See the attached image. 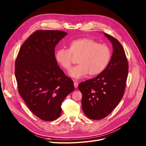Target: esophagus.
<instances>
[{
    "instance_id": "esophagus-1",
    "label": "esophagus",
    "mask_w": 146,
    "mask_h": 146,
    "mask_svg": "<svg viewBox=\"0 0 146 146\" xmlns=\"http://www.w3.org/2000/svg\"><path fill=\"white\" fill-rule=\"evenodd\" d=\"M73 81H74V85L75 88H77V87H78V82H77V81H76V80H74Z\"/></svg>"
}]
</instances>
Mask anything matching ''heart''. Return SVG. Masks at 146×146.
Instances as JSON below:
<instances>
[{"instance_id":"obj_1","label":"heart","mask_w":146,"mask_h":146,"mask_svg":"<svg viewBox=\"0 0 146 146\" xmlns=\"http://www.w3.org/2000/svg\"><path fill=\"white\" fill-rule=\"evenodd\" d=\"M72 55L78 57V65L74 67L70 75L79 79L87 75H96L103 71L110 62L111 51L106 44L98 43L90 38H83L72 40L69 48H60L55 53L56 61L64 69L70 71L72 64Z\"/></svg>"}]
</instances>
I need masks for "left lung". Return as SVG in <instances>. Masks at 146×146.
<instances>
[{"mask_svg": "<svg viewBox=\"0 0 146 146\" xmlns=\"http://www.w3.org/2000/svg\"><path fill=\"white\" fill-rule=\"evenodd\" d=\"M113 45V53L106 69L95 78L81 82L82 108L88 118L101 119L108 115L122 99L128 64L124 49L115 38L104 33Z\"/></svg>", "mask_w": 146, "mask_h": 146, "instance_id": "1", "label": "left lung"}]
</instances>
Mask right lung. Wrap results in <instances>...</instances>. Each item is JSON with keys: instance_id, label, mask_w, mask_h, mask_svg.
I'll use <instances>...</instances> for the list:
<instances>
[{"instance_id": "add662e5", "label": "right lung", "mask_w": 146, "mask_h": 146, "mask_svg": "<svg viewBox=\"0 0 146 146\" xmlns=\"http://www.w3.org/2000/svg\"><path fill=\"white\" fill-rule=\"evenodd\" d=\"M66 35L61 31H35L23 43L15 61L20 96L32 113L44 121L60 116L62 102L75 88L55 58V46Z\"/></svg>"}]
</instances>
